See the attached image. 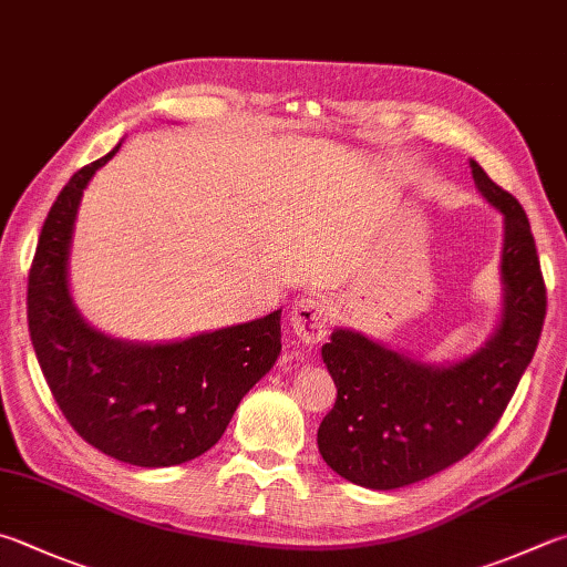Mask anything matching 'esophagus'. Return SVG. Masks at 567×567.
<instances>
[{"mask_svg": "<svg viewBox=\"0 0 567 567\" xmlns=\"http://www.w3.org/2000/svg\"><path fill=\"white\" fill-rule=\"evenodd\" d=\"M290 324L295 329V334L300 337L305 344H315L319 339H324L329 324H332L329 322L327 302L319 300V297H302V300L292 307Z\"/></svg>", "mask_w": 567, "mask_h": 567, "instance_id": "esophagus-1", "label": "esophagus"}]
</instances>
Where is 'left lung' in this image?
<instances>
[{
	"mask_svg": "<svg viewBox=\"0 0 567 567\" xmlns=\"http://www.w3.org/2000/svg\"><path fill=\"white\" fill-rule=\"evenodd\" d=\"M471 173L503 213L501 324L478 352L446 367L334 329L322 359L337 401L319 424L317 446L327 466L357 486L401 488L468 456L498 424L538 347L548 300L526 210L476 161Z\"/></svg>",
	"mask_w": 567,
	"mask_h": 567,
	"instance_id": "1",
	"label": "left lung"
}]
</instances>
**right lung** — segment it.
<instances>
[{
    "mask_svg": "<svg viewBox=\"0 0 567 567\" xmlns=\"http://www.w3.org/2000/svg\"><path fill=\"white\" fill-rule=\"evenodd\" d=\"M76 171L51 205L29 270V334L51 396L76 434L106 456L163 468L218 444L240 399L280 357V312L183 342L133 344L96 332L69 295V248L94 173Z\"/></svg>",
    "mask_w": 567,
    "mask_h": 567,
    "instance_id": "obj_1",
    "label": "right lung"
}]
</instances>
